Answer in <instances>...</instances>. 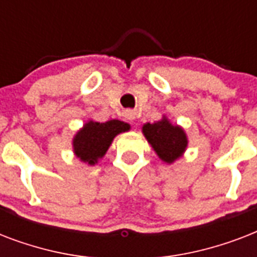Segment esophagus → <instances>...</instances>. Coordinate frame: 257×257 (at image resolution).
Wrapping results in <instances>:
<instances>
[{
  "label": "esophagus",
  "mask_w": 257,
  "mask_h": 257,
  "mask_svg": "<svg viewBox=\"0 0 257 257\" xmlns=\"http://www.w3.org/2000/svg\"><path fill=\"white\" fill-rule=\"evenodd\" d=\"M122 116H124V118L126 121H129V122H133V121L136 120L137 114H136V112H135V110H131V109H128V110H125Z\"/></svg>",
  "instance_id": "esophagus-1"
}]
</instances>
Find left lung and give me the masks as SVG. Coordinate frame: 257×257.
I'll return each mask as SVG.
<instances>
[{"instance_id": "8db88e82", "label": "left lung", "mask_w": 257, "mask_h": 257, "mask_svg": "<svg viewBox=\"0 0 257 257\" xmlns=\"http://www.w3.org/2000/svg\"><path fill=\"white\" fill-rule=\"evenodd\" d=\"M143 133L157 156L168 164L180 159L187 149L188 139L184 129L179 125H172L167 117L153 124H144Z\"/></svg>"}]
</instances>
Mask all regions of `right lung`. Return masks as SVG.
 Here are the masks:
<instances>
[{"label": "right lung", "mask_w": 257, "mask_h": 257, "mask_svg": "<svg viewBox=\"0 0 257 257\" xmlns=\"http://www.w3.org/2000/svg\"><path fill=\"white\" fill-rule=\"evenodd\" d=\"M129 129V124L120 120H109L106 122L89 120L73 137L74 155L82 163L97 164V161L104 157L113 139Z\"/></svg>", "instance_id": "right-lung-1"}]
</instances>
